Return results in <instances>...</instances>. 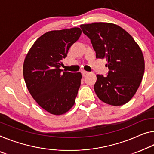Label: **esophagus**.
Returning a JSON list of instances; mask_svg holds the SVG:
<instances>
[{
	"label": "esophagus",
	"mask_w": 154,
	"mask_h": 154,
	"mask_svg": "<svg viewBox=\"0 0 154 154\" xmlns=\"http://www.w3.org/2000/svg\"><path fill=\"white\" fill-rule=\"evenodd\" d=\"M81 73H82V75H86V74H88V72H86V71H82L81 72Z\"/></svg>",
	"instance_id": "34e87169"
}]
</instances>
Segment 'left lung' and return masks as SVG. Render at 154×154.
<instances>
[{
    "label": "left lung",
    "mask_w": 154,
    "mask_h": 154,
    "mask_svg": "<svg viewBox=\"0 0 154 154\" xmlns=\"http://www.w3.org/2000/svg\"><path fill=\"white\" fill-rule=\"evenodd\" d=\"M91 40L96 58H106L107 76L97 75L94 90L104 103L125 105L138 90L145 72L141 49L131 35L117 25L94 23L80 26Z\"/></svg>",
    "instance_id": "1"
}]
</instances>
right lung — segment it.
I'll list each match as a JSON object with an SVG mask.
<instances>
[{
	"instance_id": "add662e5",
	"label": "right lung",
	"mask_w": 154,
	"mask_h": 154,
	"mask_svg": "<svg viewBox=\"0 0 154 154\" xmlns=\"http://www.w3.org/2000/svg\"><path fill=\"white\" fill-rule=\"evenodd\" d=\"M81 33L79 27L47 32L35 41L25 58L23 76L28 90L51 114H64L75 103L81 73L62 72L60 67Z\"/></svg>"
}]
</instances>
